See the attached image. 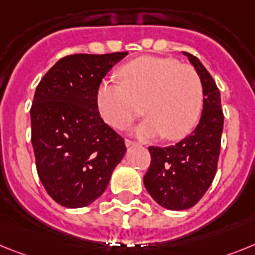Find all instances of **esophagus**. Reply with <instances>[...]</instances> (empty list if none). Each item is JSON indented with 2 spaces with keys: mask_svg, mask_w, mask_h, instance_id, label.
<instances>
[{
  "mask_svg": "<svg viewBox=\"0 0 255 255\" xmlns=\"http://www.w3.org/2000/svg\"><path fill=\"white\" fill-rule=\"evenodd\" d=\"M136 145H138V142H136V141L126 140V146H127V147H129V146H136Z\"/></svg>",
  "mask_w": 255,
  "mask_h": 255,
  "instance_id": "1",
  "label": "esophagus"
}]
</instances>
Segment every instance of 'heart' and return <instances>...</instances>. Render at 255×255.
<instances>
[{
	"label": "heart",
	"instance_id": "b5f03b06",
	"mask_svg": "<svg viewBox=\"0 0 255 255\" xmlns=\"http://www.w3.org/2000/svg\"><path fill=\"white\" fill-rule=\"evenodd\" d=\"M122 83L104 82L97 105L113 128L127 127L140 115L146 121L136 128L141 138L163 136L182 138L196 125L203 109V85L198 72L172 57L142 56L119 72Z\"/></svg>",
	"mask_w": 255,
	"mask_h": 255
}]
</instances>
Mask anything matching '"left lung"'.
Listing matches in <instances>:
<instances>
[{"instance_id":"obj_1","label":"left lung","mask_w":255,"mask_h":255,"mask_svg":"<svg viewBox=\"0 0 255 255\" xmlns=\"http://www.w3.org/2000/svg\"><path fill=\"white\" fill-rule=\"evenodd\" d=\"M198 72L204 92L200 122L191 134L176 145L149 146L150 167L143 183L159 205L170 210L194 207L208 191L217 172L223 130L221 94L198 57L183 52Z\"/></svg>"}]
</instances>
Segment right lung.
Segmentation results:
<instances>
[{"label":"right lung","mask_w":255,"mask_h":255,"mask_svg":"<svg viewBox=\"0 0 255 255\" xmlns=\"http://www.w3.org/2000/svg\"><path fill=\"white\" fill-rule=\"evenodd\" d=\"M127 54L69 55L35 88L30 123L37 173L63 207L94 203L125 156V138L104 123L97 92L104 77Z\"/></svg>","instance_id":"right-lung-1"}]
</instances>
